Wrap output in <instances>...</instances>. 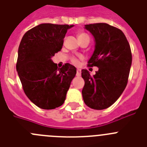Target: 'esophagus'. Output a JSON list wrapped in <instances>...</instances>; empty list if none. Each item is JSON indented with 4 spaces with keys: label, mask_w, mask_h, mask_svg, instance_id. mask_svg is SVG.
<instances>
[{
    "label": "esophagus",
    "mask_w": 147,
    "mask_h": 147,
    "mask_svg": "<svg viewBox=\"0 0 147 147\" xmlns=\"http://www.w3.org/2000/svg\"><path fill=\"white\" fill-rule=\"evenodd\" d=\"M81 74H82V71H81V69L78 68L76 70V76H81Z\"/></svg>",
    "instance_id": "obj_1"
}]
</instances>
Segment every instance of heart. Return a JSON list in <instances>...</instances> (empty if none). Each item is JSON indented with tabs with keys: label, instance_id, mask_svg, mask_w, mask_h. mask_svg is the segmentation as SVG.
<instances>
[{
	"label": "heart",
	"instance_id": "b5f03b06",
	"mask_svg": "<svg viewBox=\"0 0 147 147\" xmlns=\"http://www.w3.org/2000/svg\"><path fill=\"white\" fill-rule=\"evenodd\" d=\"M88 37V35L87 34H85V33H79V34H78V39H79V40H82V39L84 38V37ZM72 62H73V63H74V64H76V65H77V64H79V60L76 58H73Z\"/></svg>",
	"mask_w": 147,
	"mask_h": 147
}]
</instances>
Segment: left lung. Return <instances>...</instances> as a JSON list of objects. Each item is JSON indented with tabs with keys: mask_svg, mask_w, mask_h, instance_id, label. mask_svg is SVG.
Returning a JSON list of instances; mask_svg holds the SVG:
<instances>
[{
	"mask_svg": "<svg viewBox=\"0 0 147 147\" xmlns=\"http://www.w3.org/2000/svg\"><path fill=\"white\" fill-rule=\"evenodd\" d=\"M84 28L95 42L88 65L99 70L94 76L87 70H82L85 82L82 97L90 108L103 110L115 102L126 86L132 63L131 47L123 32L115 26L97 23Z\"/></svg>",
	"mask_w": 147,
	"mask_h": 147,
	"instance_id": "1",
	"label": "left lung"
}]
</instances>
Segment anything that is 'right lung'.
Segmentation results:
<instances>
[{
	"mask_svg": "<svg viewBox=\"0 0 147 147\" xmlns=\"http://www.w3.org/2000/svg\"><path fill=\"white\" fill-rule=\"evenodd\" d=\"M74 25L41 24L27 31L18 50L16 71L28 98L51 110L63 104L76 68L65 63L59 68L51 58L61 51L67 30Z\"/></svg>",
	"mask_w": 147,
	"mask_h": 147,
	"instance_id": "add662e5",
	"label": "right lung"
}]
</instances>
